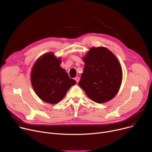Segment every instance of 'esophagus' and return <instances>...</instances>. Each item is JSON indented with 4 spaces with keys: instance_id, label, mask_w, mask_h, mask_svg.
I'll use <instances>...</instances> for the list:
<instances>
[{
    "instance_id": "obj_1",
    "label": "esophagus",
    "mask_w": 152,
    "mask_h": 152,
    "mask_svg": "<svg viewBox=\"0 0 152 152\" xmlns=\"http://www.w3.org/2000/svg\"><path fill=\"white\" fill-rule=\"evenodd\" d=\"M75 81L78 83V82H79V80H80V78H79V77H75Z\"/></svg>"
}]
</instances>
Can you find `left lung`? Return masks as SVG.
Here are the masks:
<instances>
[{"mask_svg":"<svg viewBox=\"0 0 152 152\" xmlns=\"http://www.w3.org/2000/svg\"><path fill=\"white\" fill-rule=\"evenodd\" d=\"M83 59L85 64L79 86L97 103L113 99L119 90L123 78L118 59L109 50L101 47L91 48Z\"/></svg>","mask_w":152,"mask_h":152,"instance_id":"left-lung-1","label":"left lung"}]
</instances>
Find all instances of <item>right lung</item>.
I'll return each instance as SVG.
<instances>
[{
	"label": "right lung",
	"mask_w": 152,
	"mask_h": 152,
	"mask_svg": "<svg viewBox=\"0 0 152 152\" xmlns=\"http://www.w3.org/2000/svg\"><path fill=\"white\" fill-rule=\"evenodd\" d=\"M61 58L53 53L40 56L32 67L31 75L32 86L40 99L50 104H56L63 99L75 80L70 78L61 66Z\"/></svg>",
	"instance_id": "add662e5"
}]
</instances>
